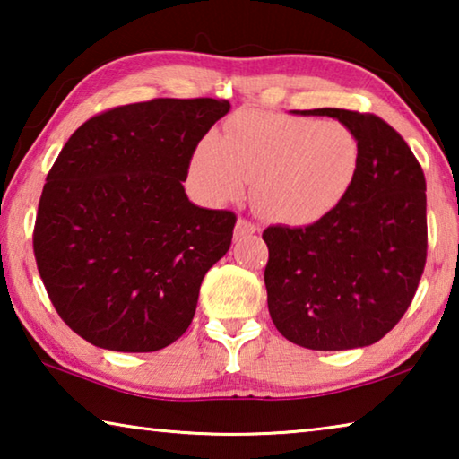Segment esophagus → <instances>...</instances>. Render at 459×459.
Returning <instances> with one entry per match:
<instances>
[{"label": "esophagus", "mask_w": 459, "mask_h": 459, "mask_svg": "<svg viewBox=\"0 0 459 459\" xmlns=\"http://www.w3.org/2000/svg\"><path fill=\"white\" fill-rule=\"evenodd\" d=\"M259 230V227L251 221L247 219H238L237 221V227H235V238H240V237H247V235H255V232Z\"/></svg>", "instance_id": "34e87169"}]
</instances>
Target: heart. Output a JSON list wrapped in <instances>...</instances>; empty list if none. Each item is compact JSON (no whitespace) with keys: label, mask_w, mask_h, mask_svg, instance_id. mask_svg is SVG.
<instances>
[{"label":"heart","mask_w":459,"mask_h":459,"mask_svg":"<svg viewBox=\"0 0 459 459\" xmlns=\"http://www.w3.org/2000/svg\"><path fill=\"white\" fill-rule=\"evenodd\" d=\"M360 164L352 127L336 119L238 113L224 135H206L192 178L208 200H235L255 182V204L269 219L307 224L324 219L351 192Z\"/></svg>","instance_id":"heart-1"}]
</instances>
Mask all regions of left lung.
I'll return each mask as SVG.
<instances>
[{
  "mask_svg": "<svg viewBox=\"0 0 459 459\" xmlns=\"http://www.w3.org/2000/svg\"><path fill=\"white\" fill-rule=\"evenodd\" d=\"M304 115H328L352 127L360 164L351 192L324 219L263 232L271 320L309 351L370 346L399 324L423 275V169L405 139L377 115L346 108Z\"/></svg>",
  "mask_w": 459,
  "mask_h": 459,
  "instance_id": "obj_1",
  "label": "left lung"
}]
</instances>
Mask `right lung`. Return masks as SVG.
<instances>
[{"instance_id": "obj_1", "label": "right lung", "mask_w": 459, "mask_h": 459, "mask_svg": "<svg viewBox=\"0 0 459 459\" xmlns=\"http://www.w3.org/2000/svg\"><path fill=\"white\" fill-rule=\"evenodd\" d=\"M224 99H153L84 121L46 176L34 257L73 332L115 352H153L188 330L206 271L237 216L192 204L182 182Z\"/></svg>"}]
</instances>
